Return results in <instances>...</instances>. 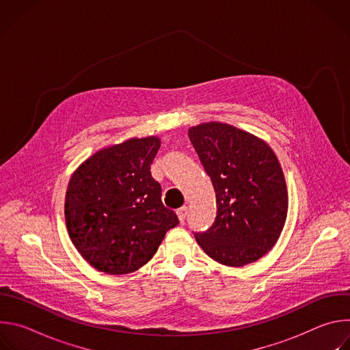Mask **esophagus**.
<instances>
[{
	"label": "esophagus",
	"instance_id": "34e87169",
	"mask_svg": "<svg viewBox=\"0 0 350 350\" xmlns=\"http://www.w3.org/2000/svg\"><path fill=\"white\" fill-rule=\"evenodd\" d=\"M187 215H188V208H187V206H183V208L177 209V216H178V220H180L181 223L185 220Z\"/></svg>",
	"mask_w": 350,
	"mask_h": 350
}]
</instances>
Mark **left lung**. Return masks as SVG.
<instances>
[{"instance_id": "1", "label": "left lung", "mask_w": 350, "mask_h": 350, "mask_svg": "<svg viewBox=\"0 0 350 350\" xmlns=\"http://www.w3.org/2000/svg\"><path fill=\"white\" fill-rule=\"evenodd\" d=\"M216 192L217 216L195 239L213 260L241 267L275 245L286 219L288 192L280 162L260 138L211 122L188 130Z\"/></svg>"}]
</instances>
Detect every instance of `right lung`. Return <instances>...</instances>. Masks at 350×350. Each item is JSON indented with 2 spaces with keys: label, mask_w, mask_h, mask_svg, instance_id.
I'll use <instances>...</instances> for the list:
<instances>
[{
  "label": "right lung",
  "mask_w": 350,
  "mask_h": 350,
  "mask_svg": "<svg viewBox=\"0 0 350 350\" xmlns=\"http://www.w3.org/2000/svg\"><path fill=\"white\" fill-rule=\"evenodd\" d=\"M159 146L155 135L130 138L98 151L70 177L65 198L69 237L99 271L122 275L138 270L178 224L151 176Z\"/></svg>",
  "instance_id": "obj_1"
}]
</instances>
